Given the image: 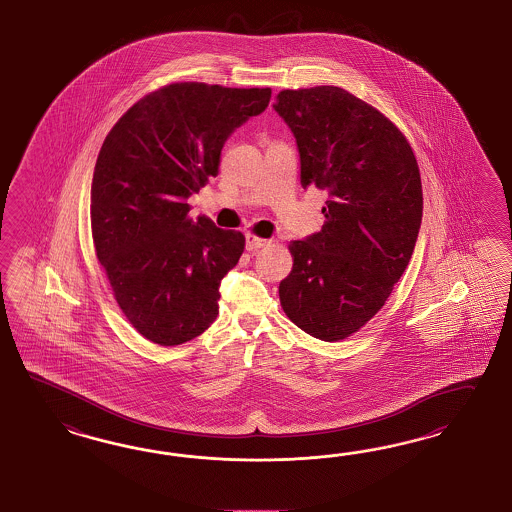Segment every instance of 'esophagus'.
Wrapping results in <instances>:
<instances>
[{"instance_id": "obj_1", "label": "esophagus", "mask_w": 512, "mask_h": 512, "mask_svg": "<svg viewBox=\"0 0 512 512\" xmlns=\"http://www.w3.org/2000/svg\"><path fill=\"white\" fill-rule=\"evenodd\" d=\"M268 244H270V240H266V238H259L255 235L246 236V249L248 251H257V249L264 248Z\"/></svg>"}]
</instances>
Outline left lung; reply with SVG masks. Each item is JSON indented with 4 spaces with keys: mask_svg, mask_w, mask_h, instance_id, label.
<instances>
[{
    "mask_svg": "<svg viewBox=\"0 0 512 512\" xmlns=\"http://www.w3.org/2000/svg\"><path fill=\"white\" fill-rule=\"evenodd\" d=\"M274 110L296 138L302 186L328 194L324 225L292 240L281 307L305 333L341 341L386 304L423 216L414 151L386 115L333 85L285 89Z\"/></svg>",
    "mask_w": 512,
    "mask_h": 512,
    "instance_id": "1",
    "label": "left lung"
}]
</instances>
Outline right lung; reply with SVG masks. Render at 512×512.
Returning <instances> with one entry per match:
<instances>
[{
	"mask_svg": "<svg viewBox=\"0 0 512 512\" xmlns=\"http://www.w3.org/2000/svg\"><path fill=\"white\" fill-rule=\"evenodd\" d=\"M270 87L166 85L138 100L111 128L91 184L97 257L128 322L145 339L182 345L218 317L220 283L246 238L186 199L218 175L227 138L263 113Z\"/></svg>",
	"mask_w": 512,
	"mask_h": 512,
	"instance_id": "obj_1",
	"label": "right lung"
}]
</instances>
